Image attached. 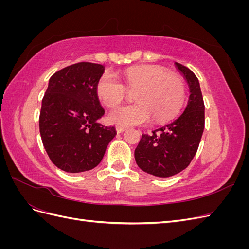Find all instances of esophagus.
I'll return each mask as SVG.
<instances>
[{"label": "esophagus", "instance_id": "34e87169", "mask_svg": "<svg viewBox=\"0 0 249 249\" xmlns=\"http://www.w3.org/2000/svg\"><path fill=\"white\" fill-rule=\"evenodd\" d=\"M125 130H126V129H125V127H124V126H118V125H116V132H117L118 134L124 133Z\"/></svg>", "mask_w": 249, "mask_h": 249}]
</instances>
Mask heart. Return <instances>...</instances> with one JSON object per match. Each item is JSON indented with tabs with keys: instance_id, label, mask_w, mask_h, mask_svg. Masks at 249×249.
<instances>
[{
	"instance_id": "obj_1",
	"label": "heart",
	"mask_w": 249,
	"mask_h": 249,
	"mask_svg": "<svg viewBox=\"0 0 249 249\" xmlns=\"http://www.w3.org/2000/svg\"><path fill=\"white\" fill-rule=\"evenodd\" d=\"M124 86L137 90L134 105L112 109L108 120L118 126L148 124L153 118L163 123L175 116L182 107L185 89L176 74L165 73L163 69L152 65L130 67L120 73ZM113 74L105 73L96 84V95L107 107H114L124 99L125 88Z\"/></svg>"
}]
</instances>
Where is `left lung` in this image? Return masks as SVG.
<instances>
[{"label":"left lung","instance_id":"1","mask_svg":"<svg viewBox=\"0 0 249 249\" xmlns=\"http://www.w3.org/2000/svg\"><path fill=\"white\" fill-rule=\"evenodd\" d=\"M175 66L189 87L187 106L178 118L152 135L143 134L135 149L139 168L159 178L175 176L190 164L205 129V104L198 79L186 66L178 62Z\"/></svg>","mask_w":249,"mask_h":249}]
</instances>
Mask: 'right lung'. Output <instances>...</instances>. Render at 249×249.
Returning <instances> with one entry per match:
<instances>
[{
	"label": "right lung",
	"mask_w": 249,
	"mask_h": 249,
	"mask_svg": "<svg viewBox=\"0 0 249 249\" xmlns=\"http://www.w3.org/2000/svg\"><path fill=\"white\" fill-rule=\"evenodd\" d=\"M104 72V65L81 62L57 71L49 80L39 131L51 161L63 171L93 169L116 136L114 126L97 123L105 110L95 88Z\"/></svg>",
	"instance_id": "right-lung-1"
}]
</instances>
